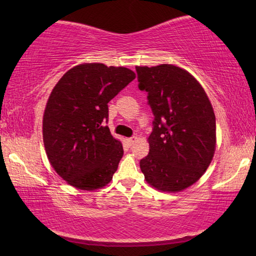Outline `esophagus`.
<instances>
[{"label":"esophagus","instance_id":"1","mask_svg":"<svg viewBox=\"0 0 256 256\" xmlns=\"http://www.w3.org/2000/svg\"><path fill=\"white\" fill-rule=\"evenodd\" d=\"M136 140H138V138H136V136H132V138H128V142L130 146H132Z\"/></svg>","mask_w":256,"mask_h":256}]
</instances>
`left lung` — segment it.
<instances>
[{"label":"left lung","mask_w":256,"mask_h":256,"mask_svg":"<svg viewBox=\"0 0 256 256\" xmlns=\"http://www.w3.org/2000/svg\"><path fill=\"white\" fill-rule=\"evenodd\" d=\"M136 70L154 116L141 172L154 188L178 192L198 180L214 157V110L201 84L183 68L162 64Z\"/></svg>","instance_id":"8db88e82"}]
</instances>
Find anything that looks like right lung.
<instances>
[{
	"instance_id": "obj_1",
	"label": "right lung",
	"mask_w": 256,
	"mask_h": 256,
	"mask_svg": "<svg viewBox=\"0 0 256 256\" xmlns=\"http://www.w3.org/2000/svg\"><path fill=\"white\" fill-rule=\"evenodd\" d=\"M136 73L102 63L68 70L54 86L42 118L47 157L56 172L74 188L92 190L107 185L124 150L108 126V102Z\"/></svg>"
}]
</instances>
